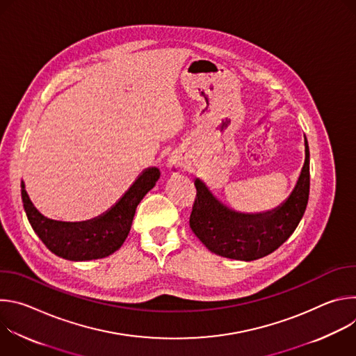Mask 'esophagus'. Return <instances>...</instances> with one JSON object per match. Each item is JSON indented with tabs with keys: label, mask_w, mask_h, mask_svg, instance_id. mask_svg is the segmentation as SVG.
Here are the masks:
<instances>
[{
	"label": "esophagus",
	"mask_w": 356,
	"mask_h": 356,
	"mask_svg": "<svg viewBox=\"0 0 356 356\" xmlns=\"http://www.w3.org/2000/svg\"><path fill=\"white\" fill-rule=\"evenodd\" d=\"M169 168H170V170L172 172H179L180 170V168H181V163H180V161L179 159H170L169 161Z\"/></svg>",
	"instance_id": "obj_1"
}]
</instances>
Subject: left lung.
<instances>
[{
    "label": "left lung",
    "instance_id": "8db88e82",
    "mask_svg": "<svg viewBox=\"0 0 356 356\" xmlns=\"http://www.w3.org/2000/svg\"><path fill=\"white\" fill-rule=\"evenodd\" d=\"M306 159L291 194L270 211L246 214L228 209L195 179V200L190 216V228L216 255L255 261L276 250L294 232L307 207L310 194V150L304 136Z\"/></svg>",
    "mask_w": 356,
    "mask_h": 356
}]
</instances>
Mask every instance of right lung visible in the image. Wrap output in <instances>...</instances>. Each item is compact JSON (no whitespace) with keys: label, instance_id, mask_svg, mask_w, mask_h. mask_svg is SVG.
Returning <instances> with one entry per match:
<instances>
[{"label":"right lung","instance_id":"right-lung-1","mask_svg":"<svg viewBox=\"0 0 356 356\" xmlns=\"http://www.w3.org/2000/svg\"><path fill=\"white\" fill-rule=\"evenodd\" d=\"M159 177L158 168L145 169L115 206L103 216L81 222L55 221L42 216L32 204L24 181L21 195L28 221L46 248L63 259L83 262L110 257L122 246L138 204Z\"/></svg>","mask_w":356,"mask_h":356}]
</instances>
